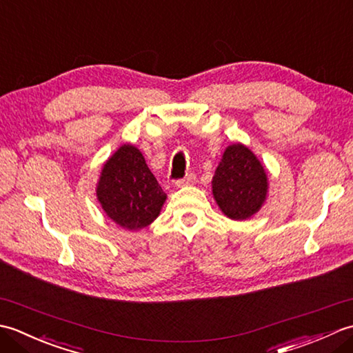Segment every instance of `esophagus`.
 I'll use <instances>...</instances> for the list:
<instances>
[{
	"label": "esophagus",
	"instance_id": "1",
	"mask_svg": "<svg viewBox=\"0 0 353 353\" xmlns=\"http://www.w3.org/2000/svg\"><path fill=\"white\" fill-rule=\"evenodd\" d=\"M194 181H196V174H186L183 179H179V181L174 182L176 186H185V185H191L194 183Z\"/></svg>",
	"mask_w": 353,
	"mask_h": 353
}]
</instances>
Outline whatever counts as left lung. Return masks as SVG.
Returning <instances> with one entry per match:
<instances>
[{
	"label": "left lung",
	"instance_id": "8db88e82",
	"mask_svg": "<svg viewBox=\"0 0 353 353\" xmlns=\"http://www.w3.org/2000/svg\"><path fill=\"white\" fill-rule=\"evenodd\" d=\"M212 192L221 211L232 220H245L258 212L267 194V176L249 148H226L212 179Z\"/></svg>",
	"mask_w": 353,
	"mask_h": 353
}]
</instances>
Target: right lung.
Wrapping results in <instances>:
<instances>
[{
  "mask_svg": "<svg viewBox=\"0 0 353 353\" xmlns=\"http://www.w3.org/2000/svg\"><path fill=\"white\" fill-rule=\"evenodd\" d=\"M97 196L104 212L130 230L148 226L167 197L133 145H123L104 163Z\"/></svg>",
  "mask_w": 353,
  "mask_h": 353,
  "instance_id": "obj_1",
  "label": "right lung"
}]
</instances>
